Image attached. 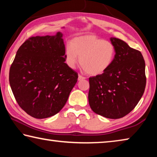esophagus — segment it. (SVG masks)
I'll return each instance as SVG.
<instances>
[{
	"instance_id": "1",
	"label": "esophagus",
	"mask_w": 157,
	"mask_h": 157,
	"mask_svg": "<svg viewBox=\"0 0 157 157\" xmlns=\"http://www.w3.org/2000/svg\"><path fill=\"white\" fill-rule=\"evenodd\" d=\"M86 79V78H85L84 77L82 76V75H78V80H79V81L84 80V79Z\"/></svg>"
}]
</instances>
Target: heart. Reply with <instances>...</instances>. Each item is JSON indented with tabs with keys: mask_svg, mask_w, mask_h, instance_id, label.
I'll use <instances>...</instances> for the list:
<instances>
[{
	"mask_svg": "<svg viewBox=\"0 0 157 157\" xmlns=\"http://www.w3.org/2000/svg\"><path fill=\"white\" fill-rule=\"evenodd\" d=\"M115 55V46L95 34L75 37L64 51L65 61L69 68H75L80 62L84 70L91 75H98L107 71Z\"/></svg>",
	"mask_w": 157,
	"mask_h": 157,
	"instance_id": "heart-1",
	"label": "heart"
}]
</instances>
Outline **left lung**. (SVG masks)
<instances>
[{"label": "left lung", "mask_w": 157, "mask_h": 157, "mask_svg": "<svg viewBox=\"0 0 157 157\" xmlns=\"http://www.w3.org/2000/svg\"><path fill=\"white\" fill-rule=\"evenodd\" d=\"M116 48L112 64L101 75L89 78V102L95 113L123 118L134 109L145 91V63L141 52L121 39L111 37Z\"/></svg>", "instance_id": "left-lung-1"}]
</instances>
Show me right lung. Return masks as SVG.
Returning a JSON list of instances; mask_svg holds the SVG:
<instances>
[{
	"instance_id": "right-lung-1",
	"label": "right lung",
	"mask_w": 157,
	"mask_h": 157,
	"mask_svg": "<svg viewBox=\"0 0 157 157\" xmlns=\"http://www.w3.org/2000/svg\"><path fill=\"white\" fill-rule=\"evenodd\" d=\"M60 32L33 36L17 50L9 81L20 107L35 118L59 112L67 102L78 75L65 63V45Z\"/></svg>"
}]
</instances>
